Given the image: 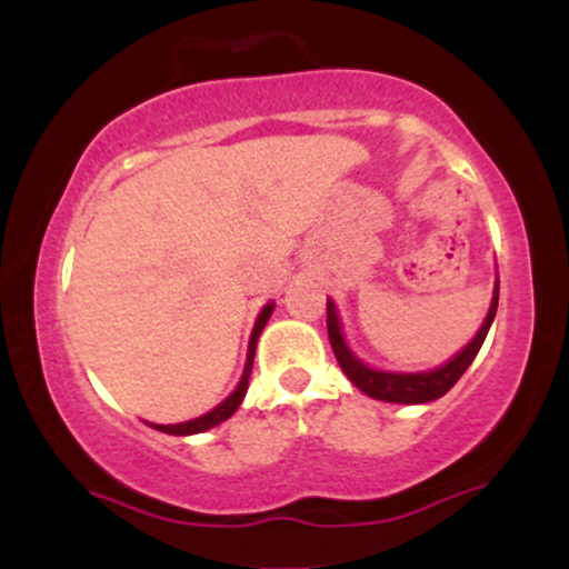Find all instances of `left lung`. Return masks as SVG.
<instances>
[{
	"instance_id": "obj_1",
	"label": "left lung",
	"mask_w": 569,
	"mask_h": 569,
	"mask_svg": "<svg viewBox=\"0 0 569 569\" xmlns=\"http://www.w3.org/2000/svg\"><path fill=\"white\" fill-rule=\"evenodd\" d=\"M498 297H500V280L495 278L492 289V302H489V310L481 321L479 331H476L471 342L466 345L460 352H455L449 361H443L441 367L426 369V371H390V369H377L371 363L358 358L352 348L345 339L342 331V318H339L335 299H326V326H329V342L331 350H335L339 367H342L348 380L356 385L361 393L369 398H377V401L388 403H428L441 398L443 393L452 390V385L466 375V369L471 367L476 352L485 345L489 326L495 321V312H498Z\"/></svg>"
}]
</instances>
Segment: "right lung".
I'll use <instances>...</instances> for the list:
<instances>
[{"label": "right lung", "instance_id": "1", "mask_svg": "<svg viewBox=\"0 0 569 569\" xmlns=\"http://www.w3.org/2000/svg\"><path fill=\"white\" fill-rule=\"evenodd\" d=\"M272 310H276V302H267L262 310H259L257 321H253V331L251 337H248V352H246V367H243V375H240V382L234 385V390L230 396L224 398V401L219 403V407H213L211 411H206V415L194 417V420H187V422H173V426H160V422H147L149 428L160 430V433H168V436H194V433H206V430L221 426L224 420H230V417L238 411L240 403H243L246 398V390H248V377H251V367H253V352H257V342H259V335H262V329L270 321Z\"/></svg>", "mask_w": 569, "mask_h": 569}]
</instances>
